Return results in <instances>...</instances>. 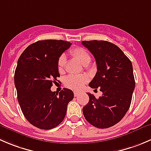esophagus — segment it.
Masks as SVG:
<instances>
[{"instance_id": "esophagus-1", "label": "esophagus", "mask_w": 151, "mask_h": 151, "mask_svg": "<svg viewBox=\"0 0 151 151\" xmlns=\"http://www.w3.org/2000/svg\"><path fill=\"white\" fill-rule=\"evenodd\" d=\"M74 96H77L80 94V93L78 91H74Z\"/></svg>"}]
</instances>
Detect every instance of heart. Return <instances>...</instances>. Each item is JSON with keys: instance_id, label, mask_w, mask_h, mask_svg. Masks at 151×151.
Returning <instances> with one entry per match:
<instances>
[{"instance_id": "obj_1", "label": "heart", "mask_w": 151, "mask_h": 151, "mask_svg": "<svg viewBox=\"0 0 151 151\" xmlns=\"http://www.w3.org/2000/svg\"><path fill=\"white\" fill-rule=\"evenodd\" d=\"M70 53L74 58L78 60L84 65H88L91 61L90 55L83 48H74L70 51ZM65 63H66L65 56L64 55H60L58 60V68L60 72H63L64 71ZM87 80V77L84 76L69 75L65 78V86L68 88L73 89V90H80L83 88Z\"/></svg>"}]
</instances>
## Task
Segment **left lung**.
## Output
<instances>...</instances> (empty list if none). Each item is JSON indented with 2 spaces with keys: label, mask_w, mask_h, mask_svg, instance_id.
Instances as JSON below:
<instances>
[{
  "label": "left lung",
  "mask_w": 151,
  "mask_h": 151,
  "mask_svg": "<svg viewBox=\"0 0 151 151\" xmlns=\"http://www.w3.org/2000/svg\"><path fill=\"white\" fill-rule=\"evenodd\" d=\"M96 60L97 71L88 86L99 88L96 99L87 93L89 102L83 107L86 120L98 128H108L119 122L128 111L135 88L131 61L117 46L105 40L83 41Z\"/></svg>",
  "instance_id": "left-lung-1"
}]
</instances>
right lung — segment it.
<instances>
[{
  "label": "right lung",
  "mask_w": 151,
  "mask_h": 151,
  "mask_svg": "<svg viewBox=\"0 0 151 151\" xmlns=\"http://www.w3.org/2000/svg\"><path fill=\"white\" fill-rule=\"evenodd\" d=\"M71 45L61 40H39L29 45L17 61L14 72L17 100L26 119L40 129L60 125L74 98L70 89L63 88L59 94L51 91L60 77L58 58Z\"/></svg>",
  "instance_id": "1"
}]
</instances>
